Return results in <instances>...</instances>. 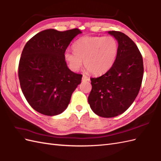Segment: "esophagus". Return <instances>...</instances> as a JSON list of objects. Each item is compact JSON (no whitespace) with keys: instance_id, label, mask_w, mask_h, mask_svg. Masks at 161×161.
I'll use <instances>...</instances> for the list:
<instances>
[{"instance_id":"34e87169","label":"esophagus","mask_w":161,"mask_h":161,"mask_svg":"<svg viewBox=\"0 0 161 161\" xmlns=\"http://www.w3.org/2000/svg\"><path fill=\"white\" fill-rule=\"evenodd\" d=\"M82 80L83 81H90V78L86 75H83V76H82Z\"/></svg>"}]
</instances>
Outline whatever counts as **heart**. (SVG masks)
<instances>
[{
  "instance_id": "b5f03b06",
  "label": "heart",
  "mask_w": 161,
  "mask_h": 161,
  "mask_svg": "<svg viewBox=\"0 0 161 161\" xmlns=\"http://www.w3.org/2000/svg\"><path fill=\"white\" fill-rule=\"evenodd\" d=\"M74 51H66L64 57L69 68L77 71L82 64L95 75L109 70L115 62L119 51L117 40L112 36H84L74 43Z\"/></svg>"
}]
</instances>
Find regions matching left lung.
I'll return each mask as SVG.
<instances>
[{
	"instance_id": "1",
	"label": "left lung",
	"mask_w": 161,
	"mask_h": 161,
	"mask_svg": "<svg viewBox=\"0 0 161 161\" xmlns=\"http://www.w3.org/2000/svg\"><path fill=\"white\" fill-rule=\"evenodd\" d=\"M108 33L118 41L117 57L107 73L91 78L92 90L88 98L92 110L106 118L121 114L132 105L140 91L144 70L136 44L122 32Z\"/></svg>"
}]
</instances>
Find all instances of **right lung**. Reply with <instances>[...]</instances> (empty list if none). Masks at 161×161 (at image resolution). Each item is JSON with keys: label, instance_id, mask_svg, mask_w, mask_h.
Returning <instances> with one entry per match:
<instances>
[{"label": "right lung", "instance_id": "right-lung-1", "mask_svg": "<svg viewBox=\"0 0 161 161\" xmlns=\"http://www.w3.org/2000/svg\"><path fill=\"white\" fill-rule=\"evenodd\" d=\"M79 29L59 31L50 29L37 33L26 43L18 65L22 93L33 109L55 116L64 111L82 75L71 71L64 55Z\"/></svg>", "mask_w": 161, "mask_h": 161}]
</instances>
